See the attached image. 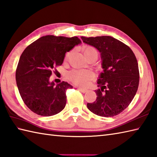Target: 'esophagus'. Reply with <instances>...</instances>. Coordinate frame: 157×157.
I'll return each mask as SVG.
<instances>
[{"label":"esophagus","mask_w":157,"mask_h":157,"mask_svg":"<svg viewBox=\"0 0 157 157\" xmlns=\"http://www.w3.org/2000/svg\"><path fill=\"white\" fill-rule=\"evenodd\" d=\"M78 89V90H79L81 92H82V93H86L87 91V89H84V88H81V87H78L77 88Z\"/></svg>","instance_id":"esophagus-1"}]
</instances>
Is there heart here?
<instances>
[{
  "label": "heart",
  "instance_id": "heart-1",
  "mask_svg": "<svg viewBox=\"0 0 157 157\" xmlns=\"http://www.w3.org/2000/svg\"><path fill=\"white\" fill-rule=\"evenodd\" d=\"M82 52L84 53L85 56L87 57L91 56L94 54H96L98 55V51L95 47L92 46H85L82 48ZM70 56V53L66 54V57L67 58ZM93 76L92 72L88 70H72L68 73L67 75V77H68L69 81L75 83L77 85H84L85 84L86 81L88 79L91 78Z\"/></svg>",
  "mask_w": 157,
  "mask_h": 157
}]
</instances>
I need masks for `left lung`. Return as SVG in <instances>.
<instances>
[{"label":"left lung","mask_w":157,"mask_h":157,"mask_svg":"<svg viewBox=\"0 0 157 157\" xmlns=\"http://www.w3.org/2000/svg\"><path fill=\"white\" fill-rule=\"evenodd\" d=\"M81 39L100 52L104 69L98 80L96 100L87 103L88 109L100 117L116 116L128 107L138 88L140 73L135 54L112 36H81Z\"/></svg>","instance_id":"8db88e82"}]
</instances>
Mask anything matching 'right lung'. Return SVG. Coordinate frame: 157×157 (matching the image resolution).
Instances as JSON below:
<instances>
[{"instance_id": "1", "label": "right lung", "mask_w": 157, "mask_h": 157, "mask_svg": "<svg viewBox=\"0 0 157 157\" xmlns=\"http://www.w3.org/2000/svg\"><path fill=\"white\" fill-rule=\"evenodd\" d=\"M81 43L77 36L47 35L22 53L16 69V82L22 100L33 113L50 117L64 108L66 90L72 86L64 81L55 85L49 77L52 70L62 64L66 53Z\"/></svg>"}]
</instances>
